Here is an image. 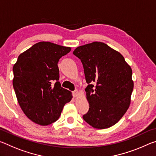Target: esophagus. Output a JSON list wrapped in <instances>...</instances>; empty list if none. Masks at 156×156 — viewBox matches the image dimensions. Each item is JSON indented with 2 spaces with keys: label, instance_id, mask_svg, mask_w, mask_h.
<instances>
[{
  "label": "esophagus",
  "instance_id": "1",
  "mask_svg": "<svg viewBox=\"0 0 156 156\" xmlns=\"http://www.w3.org/2000/svg\"><path fill=\"white\" fill-rule=\"evenodd\" d=\"M78 90H77V89H76L75 91H73V96H74V97H76V96H78Z\"/></svg>",
  "mask_w": 156,
  "mask_h": 156
}]
</instances>
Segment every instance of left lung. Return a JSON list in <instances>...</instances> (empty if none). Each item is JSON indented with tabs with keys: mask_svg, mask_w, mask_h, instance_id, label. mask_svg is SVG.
Wrapping results in <instances>:
<instances>
[{
	"mask_svg": "<svg viewBox=\"0 0 156 156\" xmlns=\"http://www.w3.org/2000/svg\"><path fill=\"white\" fill-rule=\"evenodd\" d=\"M73 54L83 63L88 84L85 91L89 109L83 119L96 129L114 125L130 105L133 89L131 67L119 52L101 42L78 47Z\"/></svg>",
	"mask_w": 156,
	"mask_h": 156,
	"instance_id": "obj_1",
	"label": "left lung"
}]
</instances>
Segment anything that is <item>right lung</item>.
<instances>
[{
  "instance_id": "1",
  "label": "right lung",
  "mask_w": 156,
  "mask_h": 156,
  "mask_svg": "<svg viewBox=\"0 0 156 156\" xmlns=\"http://www.w3.org/2000/svg\"><path fill=\"white\" fill-rule=\"evenodd\" d=\"M71 48L40 42L19 55L13 67L14 87L18 103L26 116L38 125L56 122L63 107L72 98L62 88L58 62Z\"/></svg>"
}]
</instances>
